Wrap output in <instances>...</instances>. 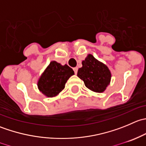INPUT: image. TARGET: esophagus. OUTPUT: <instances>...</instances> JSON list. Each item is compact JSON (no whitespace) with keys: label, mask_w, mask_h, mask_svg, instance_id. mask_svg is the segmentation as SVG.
I'll list each match as a JSON object with an SVG mask.
<instances>
[{"label":"esophagus","mask_w":146,"mask_h":146,"mask_svg":"<svg viewBox=\"0 0 146 146\" xmlns=\"http://www.w3.org/2000/svg\"><path fill=\"white\" fill-rule=\"evenodd\" d=\"M73 70H74V72H75V74H77V73H78V68L77 67L73 68Z\"/></svg>","instance_id":"1"}]
</instances>
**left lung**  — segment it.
<instances>
[{"instance_id":"left-lung-1","label":"left lung","mask_w":146,"mask_h":146,"mask_svg":"<svg viewBox=\"0 0 146 146\" xmlns=\"http://www.w3.org/2000/svg\"><path fill=\"white\" fill-rule=\"evenodd\" d=\"M82 64L77 76L83 80L85 86L95 92H104L111 80V72L108 67L91 54L82 61Z\"/></svg>"}]
</instances>
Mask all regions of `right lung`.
Returning a JSON list of instances; mask_svg holds the SVG:
<instances>
[{"label": "right lung", "mask_w": 146, "mask_h": 146, "mask_svg": "<svg viewBox=\"0 0 146 146\" xmlns=\"http://www.w3.org/2000/svg\"><path fill=\"white\" fill-rule=\"evenodd\" d=\"M73 75L74 71L68 65L51 61L39 78L38 88L48 98L55 97L64 89L66 82Z\"/></svg>", "instance_id": "1"}]
</instances>
